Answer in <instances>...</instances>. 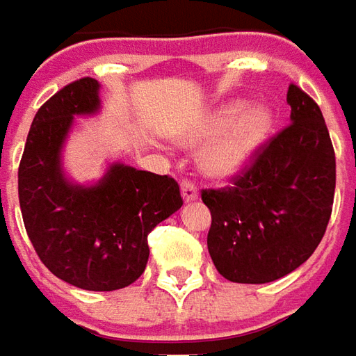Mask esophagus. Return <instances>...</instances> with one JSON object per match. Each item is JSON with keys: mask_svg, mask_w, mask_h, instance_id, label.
Listing matches in <instances>:
<instances>
[{"mask_svg": "<svg viewBox=\"0 0 356 356\" xmlns=\"http://www.w3.org/2000/svg\"><path fill=\"white\" fill-rule=\"evenodd\" d=\"M181 195H183V200H185V202H193V200H197L198 198L197 185H195L193 181L185 179V181L181 183Z\"/></svg>", "mask_w": 356, "mask_h": 356, "instance_id": "34e87169", "label": "esophagus"}]
</instances>
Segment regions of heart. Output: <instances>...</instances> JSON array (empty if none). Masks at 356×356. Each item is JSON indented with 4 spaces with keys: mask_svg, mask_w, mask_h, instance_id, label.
I'll use <instances>...</instances> for the list:
<instances>
[{
    "mask_svg": "<svg viewBox=\"0 0 356 356\" xmlns=\"http://www.w3.org/2000/svg\"><path fill=\"white\" fill-rule=\"evenodd\" d=\"M275 124L267 105H249L234 99L212 108L183 134V142L198 144L212 138L200 154V168L214 179H232L243 173L255 159Z\"/></svg>",
    "mask_w": 356,
    "mask_h": 356,
    "instance_id": "b5f03b06",
    "label": "heart"
}]
</instances>
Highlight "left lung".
<instances>
[{
	"label": "left lung",
	"mask_w": 356,
	"mask_h": 356,
	"mask_svg": "<svg viewBox=\"0 0 356 356\" xmlns=\"http://www.w3.org/2000/svg\"><path fill=\"white\" fill-rule=\"evenodd\" d=\"M290 124L257 152L234 187L202 191L209 253L224 279L265 284L320 245L335 195V152L320 107L289 86Z\"/></svg>",
	"instance_id": "8db88e82"
}]
</instances>
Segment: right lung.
Returning a JSON list of instances; mask_svg holds the SVG:
<instances>
[{
	"instance_id": "1",
	"label": "right lung",
	"mask_w": 356,
	"mask_h": 356,
	"mask_svg": "<svg viewBox=\"0 0 356 356\" xmlns=\"http://www.w3.org/2000/svg\"><path fill=\"white\" fill-rule=\"evenodd\" d=\"M99 81L83 77L38 108L19 165L29 239L52 275L77 289H124L146 269L147 234L183 207L175 179L111 163L93 185L70 181L62 149L74 117L101 108Z\"/></svg>"
}]
</instances>
